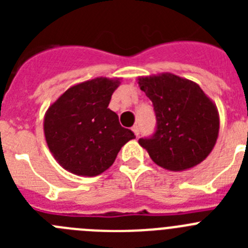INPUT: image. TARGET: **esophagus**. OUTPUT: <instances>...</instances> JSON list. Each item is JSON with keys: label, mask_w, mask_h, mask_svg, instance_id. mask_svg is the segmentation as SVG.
<instances>
[{"label": "esophagus", "mask_w": 248, "mask_h": 248, "mask_svg": "<svg viewBox=\"0 0 248 248\" xmlns=\"http://www.w3.org/2000/svg\"><path fill=\"white\" fill-rule=\"evenodd\" d=\"M131 130H133V133H134V134H135V137H139V134H140L139 126L134 125V126H133V128H131Z\"/></svg>", "instance_id": "obj_1"}]
</instances>
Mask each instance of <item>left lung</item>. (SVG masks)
I'll list each match as a JSON object with an SVG mask.
<instances>
[{"mask_svg": "<svg viewBox=\"0 0 248 248\" xmlns=\"http://www.w3.org/2000/svg\"><path fill=\"white\" fill-rule=\"evenodd\" d=\"M138 84L156 115L155 134L139 139L151 160L170 171H184L209 156L218 137L220 117L200 85L172 73L139 77Z\"/></svg>", "mask_w": 248, "mask_h": 248, "instance_id": "1", "label": "left lung"}]
</instances>
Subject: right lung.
Wrapping results in <instances>:
<instances>
[{
  "instance_id": "add662e5",
  "label": "right lung",
  "mask_w": 248,
  "mask_h": 248,
  "mask_svg": "<svg viewBox=\"0 0 248 248\" xmlns=\"http://www.w3.org/2000/svg\"><path fill=\"white\" fill-rule=\"evenodd\" d=\"M120 78L98 77L72 85L49 105L43 130L50 153L67 171L97 176L108 170L134 133L108 108Z\"/></svg>"
}]
</instances>
